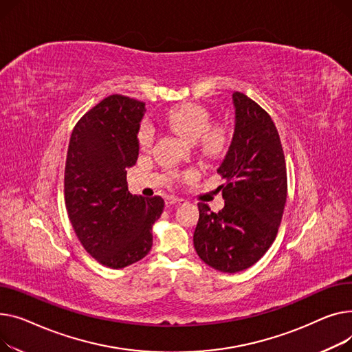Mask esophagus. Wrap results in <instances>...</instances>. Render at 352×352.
<instances>
[{"mask_svg": "<svg viewBox=\"0 0 352 352\" xmlns=\"http://www.w3.org/2000/svg\"><path fill=\"white\" fill-rule=\"evenodd\" d=\"M184 201H186L184 199L175 197V196H168V197H166V204H169V206H173V204H182V203H184Z\"/></svg>", "mask_w": 352, "mask_h": 352, "instance_id": "obj_1", "label": "esophagus"}]
</instances>
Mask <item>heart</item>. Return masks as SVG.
Instances as JSON below:
<instances>
[{
  "instance_id": "heart-1",
  "label": "heart",
  "mask_w": 352,
  "mask_h": 352,
  "mask_svg": "<svg viewBox=\"0 0 352 352\" xmlns=\"http://www.w3.org/2000/svg\"><path fill=\"white\" fill-rule=\"evenodd\" d=\"M166 126L190 142L200 140V148L206 155H219L226 144V135L220 128H210L209 113L200 107L184 105L172 109L164 118ZM155 140V129L149 122H143L138 131V143L142 151H149ZM180 177L179 175H175Z\"/></svg>"
}]
</instances>
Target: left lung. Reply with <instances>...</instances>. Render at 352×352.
Returning a JSON list of instances; mask_svg holds the SVG:
<instances>
[{
	"mask_svg": "<svg viewBox=\"0 0 352 352\" xmlns=\"http://www.w3.org/2000/svg\"><path fill=\"white\" fill-rule=\"evenodd\" d=\"M234 133L217 173L224 208L199 203L193 234L199 257L214 270L237 273L257 263L276 240L287 199L281 140L270 118L241 92H233Z\"/></svg>",
	"mask_w": 352,
	"mask_h": 352,
	"instance_id": "left-lung-1",
	"label": "left lung"
}]
</instances>
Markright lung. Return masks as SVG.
<instances>
[{"label": "right lung", "instance_id": "1", "mask_svg": "<svg viewBox=\"0 0 352 352\" xmlns=\"http://www.w3.org/2000/svg\"><path fill=\"white\" fill-rule=\"evenodd\" d=\"M144 103L111 95L75 125L65 163L68 217L84 249L100 264L123 268L146 256L152 226L164 201L128 190L126 169L139 155L138 131Z\"/></svg>", "mask_w": 352, "mask_h": 352}]
</instances>
